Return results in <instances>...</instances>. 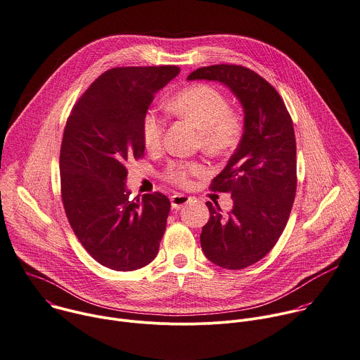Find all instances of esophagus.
I'll use <instances>...</instances> for the list:
<instances>
[{
  "label": "esophagus",
  "instance_id": "obj_1",
  "mask_svg": "<svg viewBox=\"0 0 360 360\" xmlns=\"http://www.w3.org/2000/svg\"><path fill=\"white\" fill-rule=\"evenodd\" d=\"M191 200L189 196L186 195H182V193H175L171 196V205H172V209L175 210H179L184 205H186L188 202Z\"/></svg>",
  "mask_w": 360,
  "mask_h": 360
}]
</instances>
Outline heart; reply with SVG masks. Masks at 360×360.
<instances>
[{"instance_id":"heart-1","label":"heart","mask_w":360,"mask_h":360,"mask_svg":"<svg viewBox=\"0 0 360 360\" xmlns=\"http://www.w3.org/2000/svg\"><path fill=\"white\" fill-rule=\"evenodd\" d=\"M168 110L192 123L200 131L205 150L220 154L230 150L240 134V122L230 108L226 97L209 84H193L168 103ZM165 123L164 118L150 110L143 120V140L148 150L161 147ZM205 172V167L195 161H172L164 169L162 176L178 186H188L191 178Z\"/></svg>"}]
</instances>
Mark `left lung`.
<instances>
[{"label": "left lung", "mask_w": 360, "mask_h": 360, "mask_svg": "<svg viewBox=\"0 0 360 360\" xmlns=\"http://www.w3.org/2000/svg\"><path fill=\"white\" fill-rule=\"evenodd\" d=\"M226 84L245 110V133L224 169L212 181L214 192H229L233 209L224 214L206 202L210 217L200 246L219 267L242 270L262 260L278 242L297 191V146L291 115L278 91L240 65L199 68L188 80Z\"/></svg>", "instance_id": "8db88e82"}]
</instances>
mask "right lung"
<instances>
[{
  "instance_id": "right-lung-1",
  "label": "right lung",
  "mask_w": 360,
  "mask_h": 360,
  "mask_svg": "<svg viewBox=\"0 0 360 360\" xmlns=\"http://www.w3.org/2000/svg\"><path fill=\"white\" fill-rule=\"evenodd\" d=\"M178 66L112 68L73 105L60 147V193L76 237L101 266L133 271L150 264L171 209L161 193L130 199L127 162L144 155L143 120Z\"/></svg>"
}]
</instances>
